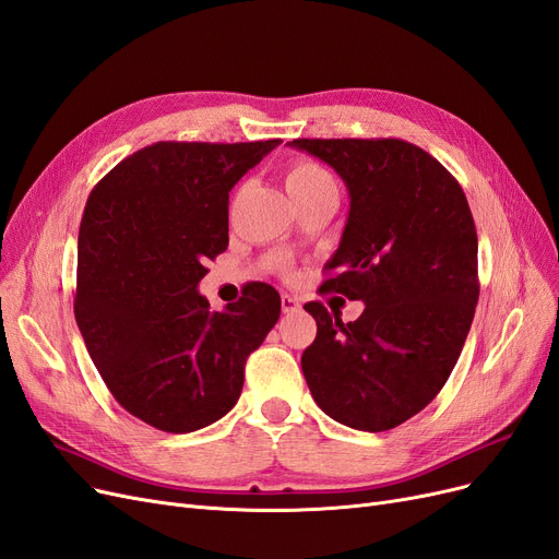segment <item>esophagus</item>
I'll return each instance as SVG.
<instances>
[{
  "instance_id": "34e87169",
  "label": "esophagus",
  "mask_w": 559,
  "mask_h": 559,
  "mask_svg": "<svg viewBox=\"0 0 559 559\" xmlns=\"http://www.w3.org/2000/svg\"><path fill=\"white\" fill-rule=\"evenodd\" d=\"M300 310V302L296 296H282V312L284 314H294Z\"/></svg>"
}]
</instances>
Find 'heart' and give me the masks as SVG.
Instances as JSON below:
<instances>
[{
    "mask_svg": "<svg viewBox=\"0 0 559 559\" xmlns=\"http://www.w3.org/2000/svg\"><path fill=\"white\" fill-rule=\"evenodd\" d=\"M284 182H286L288 194H292L294 201H302L307 197L319 194V191H323V189H337L331 170L312 159H298L288 166ZM282 271L288 273V267L284 265Z\"/></svg>",
    "mask_w": 559,
    "mask_h": 559,
    "instance_id": "obj_1",
    "label": "heart"
}]
</instances>
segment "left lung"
<instances>
[{
  "label": "left lung",
  "mask_w": 559,
  "mask_h": 559,
  "mask_svg": "<svg viewBox=\"0 0 559 559\" xmlns=\"http://www.w3.org/2000/svg\"><path fill=\"white\" fill-rule=\"evenodd\" d=\"M349 189V219L325 263V294L362 300L344 323L305 310L317 337L300 365L319 407L342 426L383 432L437 397L463 352L478 300V240L463 187L400 139H296Z\"/></svg>",
  "instance_id": "1"
}]
</instances>
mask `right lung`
Returning a JSON list of instances; mask_svg holds the SVG:
<instances>
[{
  "mask_svg": "<svg viewBox=\"0 0 559 559\" xmlns=\"http://www.w3.org/2000/svg\"><path fill=\"white\" fill-rule=\"evenodd\" d=\"M277 145L159 141L87 199L73 314L112 397L152 428L194 432L234 409L249 354L280 319L271 284L224 312L199 294L228 247V191Z\"/></svg>",
  "mask_w": 559,
  "mask_h": 559,
  "instance_id": "1",
  "label": "right lung"
}]
</instances>
